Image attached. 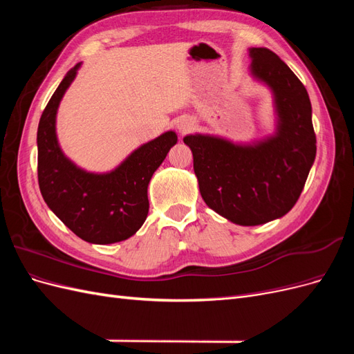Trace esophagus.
<instances>
[{"mask_svg":"<svg viewBox=\"0 0 354 354\" xmlns=\"http://www.w3.org/2000/svg\"><path fill=\"white\" fill-rule=\"evenodd\" d=\"M195 122L190 120V118H181V120L177 122V128L180 133H187L189 130H192L194 128Z\"/></svg>","mask_w":354,"mask_h":354,"instance_id":"1","label":"esophagus"}]
</instances>
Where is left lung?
<instances>
[{"mask_svg": "<svg viewBox=\"0 0 354 354\" xmlns=\"http://www.w3.org/2000/svg\"><path fill=\"white\" fill-rule=\"evenodd\" d=\"M250 72L273 94L276 131L252 143L209 134L183 142L207 205L239 226L283 217L295 205L316 158L312 103L304 85L269 48H250Z\"/></svg>", "mask_w": 354, "mask_h": 354, "instance_id": "obj_1", "label": "left lung"}]
</instances>
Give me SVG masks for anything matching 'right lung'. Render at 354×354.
Segmentation results:
<instances>
[{
  "instance_id": "add662e5",
  "label": "right lung",
  "mask_w": 354,
  "mask_h": 354,
  "mask_svg": "<svg viewBox=\"0 0 354 354\" xmlns=\"http://www.w3.org/2000/svg\"><path fill=\"white\" fill-rule=\"evenodd\" d=\"M75 65L59 84L41 115L38 183L48 208L85 242H121L143 226L149 212L147 186L177 134L167 131L137 147L109 173H88L63 153L56 134V115L63 95L77 77Z\"/></svg>"
}]
</instances>
